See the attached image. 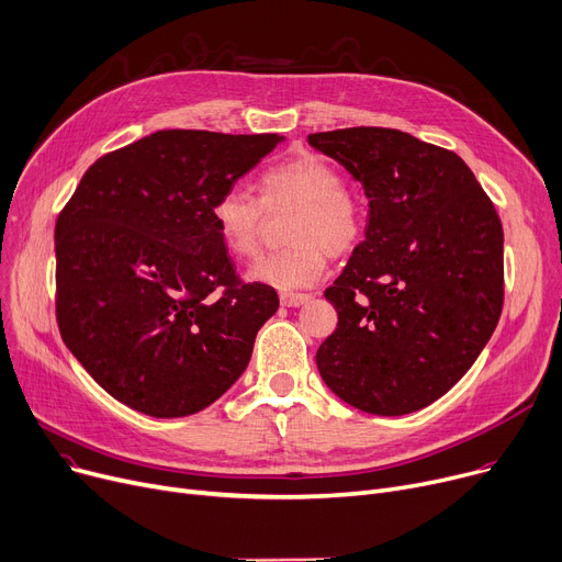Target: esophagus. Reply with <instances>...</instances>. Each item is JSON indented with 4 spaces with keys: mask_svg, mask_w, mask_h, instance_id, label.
I'll use <instances>...</instances> for the list:
<instances>
[{
    "mask_svg": "<svg viewBox=\"0 0 562 562\" xmlns=\"http://www.w3.org/2000/svg\"><path fill=\"white\" fill-rule=\"evenodd\" d=\"M311 302V294L306 292H281V304L288 308H300Z\"/></svg>",
    "mask_w": 562,
    "mask_h": 562,
    "instance_id": "obj_1",
    "label": "esophagus"
}]
</instances>
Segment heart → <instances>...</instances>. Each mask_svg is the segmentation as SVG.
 Masks as SVG:
<instances>
[{
	"instance_id": "b5f03b06",
	"label": "heart",
	"mask_w": 562,
	"mask_h": 562,
	"mask_svg": "<svg viewBox=\"0 0 562 562\" xmlns=\"http://www.w3.org/2000/svg\"><path fill=\"white\" fill-rule=\"evenodd\" d=\"M260 200L268 209L296 206L290 217V247L258 258L249 279L279 290L315 283L326 268V251H351L366 228L360 204L342 190V177L326 160L304 154L274 165L260 177ZM262 204L243 188H228L211 206L213 228L228 254L249 258L258 251Z\"/></svg>"
}]
</instances>
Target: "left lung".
<instances>
[{"label": "left lung", "mask_w": 562, "mask_h": 562, "mask_svg": "<svg viewBox=\"0 0 562 562\" xmlns=\"http://www.w3.org/2000/svg\"><path fill=\"white\" fill-rule=\"evenodd\" d=\"M308 145L362 186L366 240L324 296L338 328L317 349L336 397L385 417L440 400L497 328L504 228L458 154L397 128L353 126Z\"/></svg>", "instance_id": "obj_1"}]
</instances>
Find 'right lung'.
<instances>
[{"label": "right lung", "mask_w": 562, "mask_h": 562, "mask_svg": "<svg viewBox=\"0 0 562 562\" xmlns=\"http://www.w3.org/2000/svg\"><path fill=\"white\" fill-rule=\"evenodd\" d=\"M283 136L168 128L94 160L56 220V319L111 397L151 417L209 408L279 308L240 283L211 206Z\"/></svg>", "instance_id": "obj_1"}]
</instances>
